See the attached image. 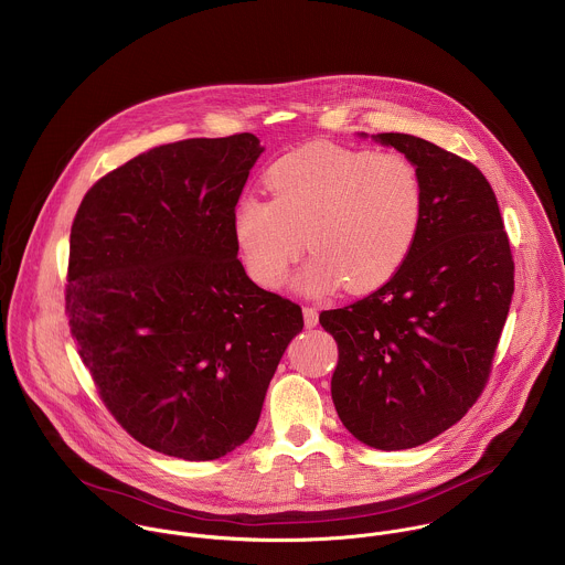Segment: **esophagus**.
I'll list each match as a JSON object with an SVG mask.
<instances>
[{"mask_svg":"<svg viewBox=\"0 0 565 565\" xmlns=\"http://www.w3.org/2000/svg\"><path fill=\"white\" fill-rule=\"evenodd\" d=\"M302 313H305V327H307V329L318 327V322H320V313H318V309H316V307H305V309H302Z\"/></svg>","mask_w":565,"mask_h":565,"instance_id":"esophagus-1","label":"esophagus"}]
</instances>
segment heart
<instances>
[{"mask_svg":"<svg viewBox=\"0 0 565 565\" xmlns=\"http://www.w3.org/2000/svg\"><path fill=\"white\" fill-rule=\"evenodd\" d=\"M265 186L271 199L245 194L232 212L241 263L263 287H278L307 243L313 256L296 289L344 282L364 294L403 265L418 236L423 180L401 153L313 142L276 160Z\"/></svg>","mask_w":565,"mask_h":565,"instance_id":"heart-1","label":"heart"}]
</instances>
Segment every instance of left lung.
Listing matches in <instances>:
<instances>
[{
  "instance_id": "1",
  "label": "left lung",
  "mask_w": 565,
  "mask_h": 565,
  "mask_svg": "<svg viewBox=\"0 0 565 565\" xmlns=\"http://www.w3.org/2000/svg\"><path fill=\"white\" fill-rule=\"evenodd\" d=\"M369 138V134H360ZM423 180L412 252L375 294L320 313L340 349L331 396L364 445H423L480 396L513 298V256L498 199L467 160L407 134L371 136Z\"/></svg>"
}]
</instances>
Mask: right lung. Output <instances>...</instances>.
<instances>
[{
    "label": "right lung",
    "instance_id": "right-lung-1",
    "mask_svg": "<svg viewBox=\"0 0 565 565\" xmlns=\"http://www.w3.org/2000/svg\"><path fill=\"white\" fill-rule=\"evenodd\" d=\"M263 151L252 134L156 147L87 190L72 223L78 355L116 420L167 456L241 447L305 327L236 258L232 212Z\"/></svg>",
    "mask_w": 565,
    "mask_h": 565
}]
</instances>
